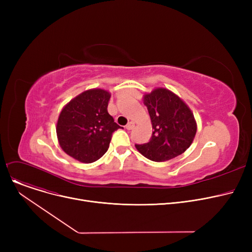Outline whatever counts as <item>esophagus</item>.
<instances>
[{
  "label": "esophagus",
  "instance_id": "obj_1",
  "mask_svg": "<svg viewBox=\"0 0 252 252\" xmlns=\"http://www.w3.org/2000/svg\"><path fill=\"white\" fill-rule=\"evenodd\" d=\"M126 129H128V130H130V129H133L134 127H135V124L133 123V122H129L127 125H126Z\"/></svg>",
  "mask_w": 252,
  "mask_h": 252
}]
</instances>
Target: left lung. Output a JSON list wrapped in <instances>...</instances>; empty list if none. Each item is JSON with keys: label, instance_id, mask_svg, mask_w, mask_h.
Instances as JSON below:
<instances>
[{"label": "left lung", "instance_id": "1", "mask_svg": "<svg viewBox=\"0 0 252 252\" xmlns=\"http://www.w3.org/2000/svg\"><path fill=\"white\" fill-rule=\"evenodd\" d=\"M152 123L148 143L136 145L138 151L152 161H165L186 151L196 135L197 125L190 108L179 96L164 88L144 96Z\"/></svg>", "mask_w": 252, "mask_h": 252}]
</instances>
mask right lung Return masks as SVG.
Masks as SVG:
<instances>
[{
  "label": "right lung",
  "mask_w": 252,
  "mask_h": 252,
  "mask_svg": "<svg viewBox=\"0 0 252 252\" xmlns=\"http://www.w3.org/2000/svg\"><path fill=\"white\" fill-rule=\"evenodd\" d=\"M109 92L92 89L64 106L56 133L60 147L74 159L91 163L109 148L112 134L119 126L108 113Z\"/></svg>",
  "instance_id": "1"
}]
</instances>
